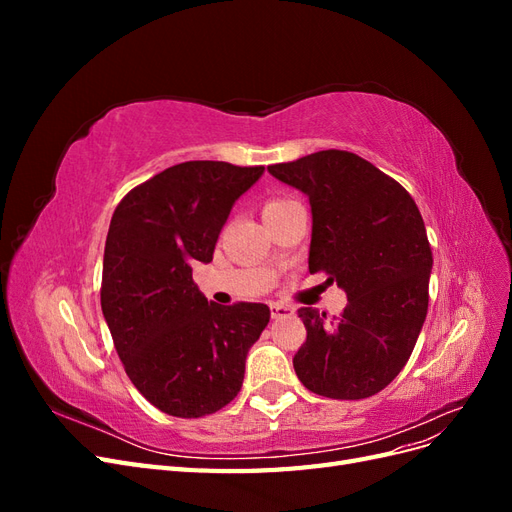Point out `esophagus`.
<instances>
[{"label":"esophagus","instance_id":"esophagus-1","mask_svg":"<svg viewBox=\"0 0 512 512\" xmlns=\"http://www.w3.org/2000/svg\"><path fill=\"white\" fill-rule=\"evenodd\" d=\"M294 309L286 303H271V316L273 318H286V316H292Z\"/></svg>","mask_w":512,"mask_h":512}]
</instances>
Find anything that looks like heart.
Here are the masks:
<instances>
[{
    "mask_svg": "<svg viewBox=\"0 0 512 512\" xmlns=\"http://www.w3.org/2000/svg\"><path fill=\"white\" fill-rule=\"evenodd\" d=\"M282 203H286V200H282V198H275V200H269V203L265 205V209H269V207H277V205H282Z\"/></svg>",
    "mask_w": 512,
    "mask_h": 512,
    "instance_id": "1",
    "label": "heart"
}]
</instances>
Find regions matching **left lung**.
Wrapping results in <instances>:
<instances>
[{"mask_svg":"<svg viewBox=\"0 0 512 512\" xmlns=\"http://www.w3.org/2000/svg\"><path fill=\"white\" fill-rule=\"evenodd\" d=\"M269 173L309 198V273L327 271L348 297L339 318L299 309L307 339L294 371L322 397L376 395L408 363L427 316L433 258L421 211L350 151H318Z\"/></svg>","mask_w":512,"mask_h":512,"instance_id":"1","label":"left lung"}]
</instances>
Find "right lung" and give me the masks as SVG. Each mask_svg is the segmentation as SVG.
Wrapping results in <instances>:
<instances>
[{
	"label": "right lung",
	"instance_id": "1",
	"mask_svg": "<svg viewBox=\"0 0 512 512\" xmlns=\"http://www.w3.org/2000/svg\"><path fill=\"white\" fill-rule=\"evenodd\" d=\"M262 173L209 160L170 166L123 198L108 226L102 314L128 378L170 416L230 404L269 324L265 303L222 307L192 280V265L213 260L232 205Z\"/></svg>",
	"mask_w": 512,
	"mask_h": 512
}]
</instances>
